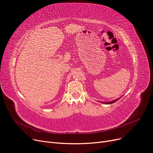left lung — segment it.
I'll list each match as a JSON object with an SVG mask.
<instances>
[{
	"instance_id": "obj_1",
	"label": "left lung",
	"mask_w": 153,
	"mask_h": 153,
	"mask_svg": "<svg viewBox=\"0 0 153 153\" xmlns=\"http://www.w3.org/2000/svg\"><path fill=\"white\" fill-rule=\"evenodd\" d=\"M120 99V97L119 98H117V99H115V100H113V101H109V102H102V101H101L100 102H101V103H104V104H112V103H114L115 102H116V101H117L119 99Z\"/></svg>"
}]
</instances>
